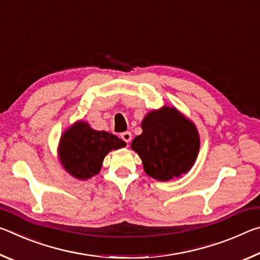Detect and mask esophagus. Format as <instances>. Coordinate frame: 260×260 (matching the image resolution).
Wrapping results in <instances>:
<instances>
[{
  "label": "esophagus",
  "mask_w": 260,
  "mask_h": 260,
  "mask_svg": "<svg viewBox=\"0 0 260 260\" xmlns=\"http://www.w3.org/2000/svg\"><path fill=\"white\" fill-rule=\"evenodd\" d=\"M120 138L124 140L126 143H128V142H131V140H132V133H131V132H124V133L120 134Z\"/></svg>",
  "instance_id": "esophagus-1"
}]
</instances>
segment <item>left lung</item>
Wrapping results in <instances>:
<instances>
[{
    "mask_svg": "<svg viewBox=\"0 0 260 260\" xmlns=\"http://www.w3.org/2000/svg\"><path fill=\"white\" fill-rule=\"evenodd\" d=\"M142 134L132 142L148 175L169 181L187 173L200 150L195 125L177 109L164 107L148 113L142 121Z\"/></svg>",
    "mask_w": 260,
    "mask_h": 260,
    "instance_id": "left-lung-1",
    "label": "left lung"
}]
</instances>
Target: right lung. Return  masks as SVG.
I'll return each instance as SVG.
<instances>
[{"label":"right lung","instance_id":"obj_1","mask_svg":"<svg viewBox=\"0 0 260 260\" xmlns=\"http://www.w3.org/2000/svg\"><path fill=\"white\" fill-rule=\"evenodd\" d=\"M126 143L108 132L91 129L87 122H76L63 134L59 142V159L74 178L86 180L98 174L107 153Z\"/></svg>","mask_w":260,"mask_h":260}]
</instances>
